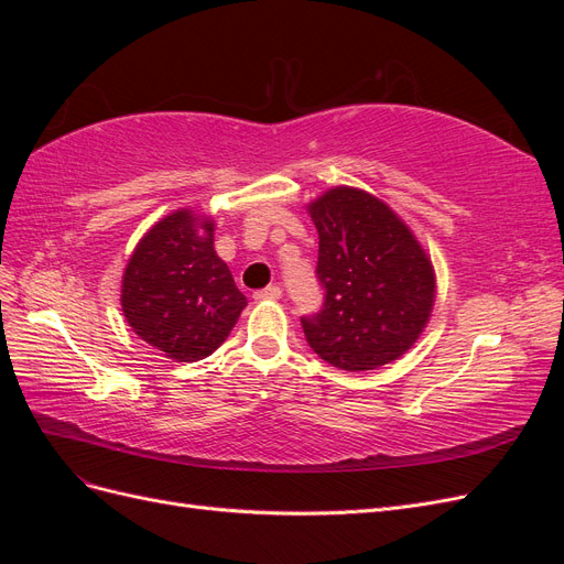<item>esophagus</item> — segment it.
<instances>
[{
  "label": "esophagus",
  "instance_id": "esophagus-1",
  "mask_svg": "<svg viewBox=\"0 0 564 564\" xmlns=\"http://www.w3.org/2000/svg\"><path fill=\"white\" fill-rule=\"evenodd\" d=\"M256 301H280L282 299V286L280 284H268L261 292L253 294Z\"/></svg>",
  "mask_w": 564,
  "mask_h": 564
}]
</instances>
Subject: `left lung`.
I'll use <instances>...</instances> for the list:
<instances>
[{
	"label": "left lung",
	"instance_id": "obj_1",
	"mask_svg": "<svg viewBox=\"0 0 564 564\" xmlns=\"http://www.w3.org/2000/svg\"><path fill=\"white\" fill-rule=\"evenodd\" d=\"M319 235L322 313L301 317L308 346L338 369L371 371L412 348L431 319V253L383 199L336 185L308 202Z\"/></svg>",
	"mask_w": 564,
	"mask_h": 564
}]
</instances>
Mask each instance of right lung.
Masks as SVG:
<instances>
[{
    "mask_svg": "<svg viewBox=\"0 0 564 564\" xmlns=\"http://www.w3.org/2000/svg\"><path fill=\"white\" fill-rule=\"evenodd\" d=\"M214 218L176 209L135 245L122 275V313L145 344L197 362L228 338L247 296L214 249Z\"/></svg>",
    "mask_w": 564,
    "mask_h": 564,
    "instance_id": "right-lung-1",
    "label": "right lung"
}]
</instances>
